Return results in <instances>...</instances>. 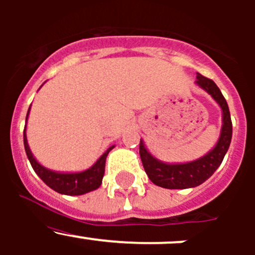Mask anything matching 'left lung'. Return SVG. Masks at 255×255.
I'll use <instances>...</instances> for the list:
<instances>
[{
    "instance_id": "obj_1",
    "label": "left lung",
    "mask_w": 255,
    "mask_h": 255,
    "mask_svg": "<svg viewBox=\"0 0 255 255\" xmlns=\"http://www.w3.org/2000/svg\"><path fill=\"white\" fill-rule=\"evenodd\" d=\"M196 84L207 91L222 109L223 125L221 137L215 148L199 160L186 164H165L149 154L142 140L139 143L140 159L151 182L164 189H189L201 185L217 170L222 163L232 139V121L230 109L222 92L211 79L197 74Z\"/></svg>"
}]
</instances>
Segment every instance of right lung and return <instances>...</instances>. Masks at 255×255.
Returning <instances> with one entry per match:
<instances>
[{
    "label": "right lung",
    "mask_w": 255,
    "mask_h": 255,
    "mask_svg": "<svg viewBox=\"0 0 255 255\" xmlns=\"http://www.w3.org/2000/svg\"><path fill=\"white\" fill-rule=\"evenodd\" d=\"M28 113H29V110H28L27 112L25 121H27L28 118ZM23 142H24L25 153H27V156L28 159H29V163L30 165H32L33 170L37 173V175L39 176L50 189H53L54 191L63 195H82L86 194V192L92 191V190L99 189L100 185L102 184V177H104L105 174V163H106V158L107 155H109L110 151L113 149V145L110 146V148L100 156L99 160H97L91 168L87 169V170L81 171V173L61 174L48 170V169H45L44 166L40 165V164L33 158L29 146H28L27 143L25 127L24 130H23Z\"/></svg>",
    "instance_id": "add662e5"
}]
</instances>
